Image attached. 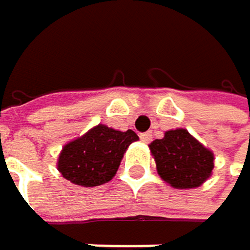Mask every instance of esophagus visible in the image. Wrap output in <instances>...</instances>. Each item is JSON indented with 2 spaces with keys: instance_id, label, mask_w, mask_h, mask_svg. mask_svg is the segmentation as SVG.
I'll return each instance as SVG.
<instances>
[{
  "instance_id": "obj_1",
  "label": "esophagus",
  "mask_w": 250,
  "mask_h": 250,
  "mask_svg": "<svg viewBox=\"0 0 250 250\" xmlns=\"http://www.w3.org/2000/svg\"><path fill=\"white\" fill-rule=\"evenodd\" d=\"M140 139H142V142H145V143H149V142L152 140V132H142V134H140Z\"/></svg>"
}]
</instances>
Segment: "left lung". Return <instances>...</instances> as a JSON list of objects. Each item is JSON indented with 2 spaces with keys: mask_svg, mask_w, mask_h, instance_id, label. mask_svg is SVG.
Wrapping results in <instances>:
<instances>
[{
  "mask_svg": "<svg viewBox=\"0 0 250 250\" xmlns=\"http://www.w3.org/2000/svg\"><path fill=\"white\" fill-rule=\"evenodd\" d=\"M149 147L160 176L175 188L199 187L214 167L213 152L183 128L167 131Z\"/></svg>",
  "mask_w": 250,
  "mask_h": 250,
  "instance_id": "1",
  "label": "left lung"
}]
</instances>
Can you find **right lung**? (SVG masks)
Here are the masks:
<instances>
[{"label":"right lung","instance_id":"right-lung-1","mask_svg":"<svg viewBox=\"0 0 250 250\" xmlns=\"http://www.w3.org/2000/svg\"><path fill=\"white\" fill-rule=\"evenodd\" d=\"M139 140L132 129L125 132L98 125L67 143L59 157V170L77 186L95 187L105 184L116 175L126 147Z\"/></svg>","mask_w":250,"mask_h":250}]
</instances>
